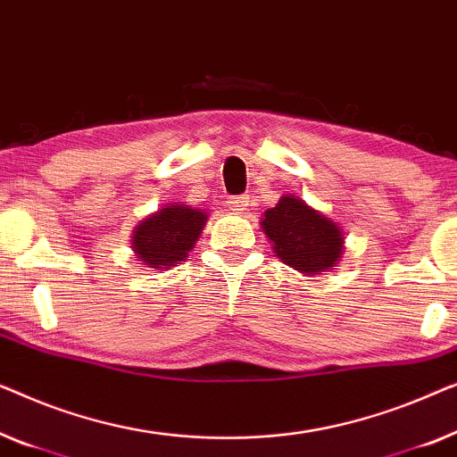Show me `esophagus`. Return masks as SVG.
Listing matches in <instances>:
<instances>
[{
	"mask_svg": "<svg viewBox=\"0 0 457 457\" xmlns=\"http://www.w3.org/2000/svg\"><path fill=\"white\" fill-rule=\"evenodd\" d=\"M248 196H231L229 201H228V204H229V209L234 211V213H242V211H246V207H248Z\"/></svg>",
	"mask_w": 457,
	"mask_h": 457,
	"instance_id": "1",
	"label": "esophagus"
}]
</instances>
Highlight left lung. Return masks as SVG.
I'll return each instance as SVG.
<instances>
[{
    "mask_svg": "<svg viewBox=\"0 0 457 457\" xmlns=\"http://www.w3.org/2000/svg\"><path fill=\"white\" fill-rule=\"evenodd\" d=\"M261 228L273 244L275 256L306 275L336 267L344 253V234L336 221L308 207L298 196L286 195L265 211Z\"/></svg>",
    "mask_w": 457,
    "mask_h": 457,
    "instance_id": "obj_1",
    "label": "left lung"
}]
</instances>
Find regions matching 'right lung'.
<instances>
[{
  "label": "right lung",
  "instance_id": "obj_1",
  "mask_svg": "<svg viewBox=\"0 0 457 457\" xmlns=\"http://www.w3.org/2000/svg\"><path fill=\"white\" fill-rule=\"evenodd\" d=\"M207 217L204 211L192 209L188 204H167L140 221L134 229V256L143 265L157 271L176 267V262L186 261V256L195 248Z\"/></svg>",
  "mask_w": 457,
  "mask_h": 457
}]
</instances>
